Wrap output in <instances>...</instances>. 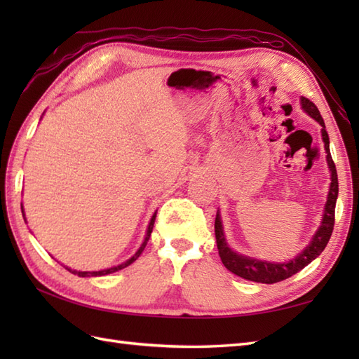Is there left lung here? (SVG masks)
I'll return each instance as SVG.
<instances>
[{"label":"left lung","mask_w":359,"mask_h":359,"mask_svg":"<svg viewBox=\"0 0 359 359\" xmlns=\"http://www.w3.org/2000/svg\"><path fill=\"white\" fill-rule=\"evenodd\" d=\"M301 106L304 112H307L311 118L316 120L318 123L323 126L321 135H323L324 149L327 154L325 156L327 165H329V170H330V188H329V194H327L321 225L318 226V230L313 234L311 241L309 242V245L304 248L299 255L294 256L293 259H288L285 262H270V261H264V259H256L251 256L241 255L228 245L225 233H224L222 217H220V211L217 210L215 233H216L219 256L222 259V264L228 270L247 280L261 282V284H274V282L284 280L290 276H293V274L301 271L304 266H307L311 261H315V259L323 253L324 248L327 247V243L330 241L333 225H334V207H337V199H338V174L332 160L329 134L325 131V123L321 117V114H319L315 103L310 102L306 97H301Z\"/></svg>","instance_id":"left-lung-1"}]
</instances>
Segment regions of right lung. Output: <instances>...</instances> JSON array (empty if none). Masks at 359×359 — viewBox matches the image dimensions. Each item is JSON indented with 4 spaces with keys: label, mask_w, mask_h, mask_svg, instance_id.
<instances>
[{
    "label": "right lung",
    "mask_w": 359,
    "mask_h": 359,
    "mask_svg": "<svg viewBox=\"0 0 359 359\" xmlns=\"http://www.w3.org/2000/svg\"><path fill=\"white\" fill-rule=\"evenodd\" d=\"M21 212H22V217H25V220H26V216H25V210H22V205H21ZM156 216H157V211L154 212V215H152V217H151V220H149L148 228H147V234H144V239H143V242H142V245L139 247V250H137L135 253H134L131 257L128 259V261L121 262L120 265L111 266V269H104V270H98V271H77V270H72V269H69V266H66V265H63V266H65V269H66L67 271H71L72 274H79L80 278H90V276H104V274H111V273H114V271H118V270H121V269H125V266L131 265V264L135 261V259L142 255V251L144 250V247H147V243H148V241H149V236H151V233H152V226H154V222H156Z\"/></svg>",
    "instance_id": "1"
}]
</instances>
